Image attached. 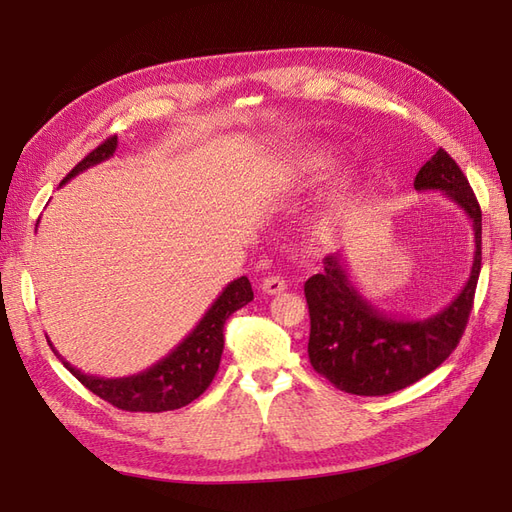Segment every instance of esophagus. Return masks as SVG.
I'll list each match as a JSON object with an SVG mask.
<instances>
[{
  "label": "esophagus",
  "instance_id": "34e87169",
  "mask_svg": "<svg viewBox=\"0 0 512 512\" xmlns=\"http://www.w3.org/2000/svg\"><path fill=\"white\" fill-rule=\"evenodd\" d=\"M260 290L265 294H280V292L286 290V282L282 280V277L271 275V277H265V280H262Z\"/></svg>",
  "mask_w": 512,
  "mask_h": 512
}]
</instances>
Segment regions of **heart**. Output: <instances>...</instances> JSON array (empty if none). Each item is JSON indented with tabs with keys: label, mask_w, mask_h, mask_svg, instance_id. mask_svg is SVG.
Listing matches in <instances>:
<instances>
[{
	"label": "heart",
	"mask_w": 512,
	"mask_h": 512,
	"mask_svg": "<svg viewBox=\"0 0 512 512\" xmlns=\"http://www.w3.org/2000/svg\"><path fill=\"white\" fill-rule=\"evenodd\" d=\"M337 162H339V153L333 145L314 143L299 153L297 164H294V173L307 183H318L333 173ZM359 194H361L359 175L352 173V170L339 175L329 194L322 198V203L312 213V218H309V226H307L309 237H312L316 243H331L339 235V230L344 228L348 215L352 213L356 203H359Z\"/></svg>",
	"instance_id": "obj_1"
}]
</instances>
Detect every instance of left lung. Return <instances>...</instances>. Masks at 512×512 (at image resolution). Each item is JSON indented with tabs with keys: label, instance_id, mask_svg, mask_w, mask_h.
I'll return each mask as SVG.
<instances>
[{
	"label": "left lung",
	"instance_id": "left-lung-1",
	"mask_svg": "<svg viewBox=\"0 0 512 512\" xmlns=\"http://www.w3.org/2000/svg\"><path fill=\"white\" fill-rule=\"evenodd\" d=\"M416 192H442L468 215L474 228V260L466 286L442 312L427 318L384 314L350 280L344 254L324 258V271L305 282L309 307V363L335 389L380 397L418 382L440 367L457 348L472 312L480 273L478 200L466 175L444 149L423 164Z\"/></svg>",
	"mask_w": 512,
	"mask_h": 512
}]
</instances>
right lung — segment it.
<instances>
[{
  "label": "right lung",
  "instance_id": "add662e5",
  "mask_svg": "<svg viewBox=\"0 0 512 512\" xmlns=\"http://www.w3.org/2000/svg\"><path fill=\"white\" fill-rule=\"evenodd\" d=\"M117 149V136L106 141L76 164L61 185L68 183L83 170L108 160ZM254 299V290L247 277L230 282L220 297L211 303L205 316L185 335L183 342L170 350L164 359L145 371L126 378H102L83 374L61 356L53 344L57 359L64 363L70 374L87 389L102 397L108 404L126 412H166L192 404L196 397L207 391L213 376L218 374L224 352V324L226 320Z\"/></svg>",
  "mask_w": 512,
  "mask_h": 512
}]
</instances>
